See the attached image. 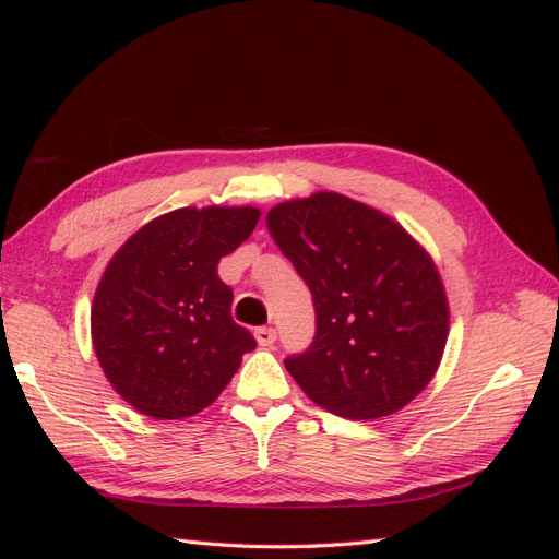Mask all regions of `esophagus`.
I'll list each match as a JSON object with an SVG mask.
<instances>
[{
	"instance_id": "34e87169",
	"label": "esophagus",
	"mask_w": 559,
	"mask_h": 559,
	"mask_svg": "<svg viewBox=\"0 0 559 559\" xmlns=\"http://www.w3.org/2000/svg\"><path fill=\"white\" fill-rule=\"evenodd\" d=\"M253 335H257V343L261 347H270L277 341V331L273 326H261V329L253 331Z\"/></svg>"
}]
</instances>
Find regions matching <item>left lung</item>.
Wrapping results in <instances>:
<instances>
[{"instance_id":"left-lung-1","label":"left lung","mask_w":559,"mask_h":559,"mask_svg":"<svg viewBox=\"0 0 559 559\" xmlns=\"http://www.w3.org/2000/svg\"><path fill=\"white\" fill-rule=\"evenodd\" d=\"M265 224L314 302L312 343L284 359L286 370L335 415L401 411L429 384L448 341V300L427 251L341 193L284 202Z\"/></svg>"}]
</instances>
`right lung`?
Listing matches in <instances>:
<instances>
[{"label": "right lung", "mask_w": 559, "mask_h": 559, "mask_svg": "<svg viewBox=\"0 0 559 559\" xmlns=\"http://www.w3.org/2000/svg\"><path fill=\"white\" fill-rule=\"evenodd\" d=\"M253 207H183L140 228L95 292L91 329L111 386L156 419L200 413L224 392L253 335L230 317L222 257L257 228Z\"/></svg>", "instance_id": "1"}]
</instances>
